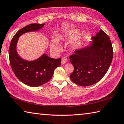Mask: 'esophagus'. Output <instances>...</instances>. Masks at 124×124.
Masks as SVG:
<instances>
[{
	"mask_svg": "<svg viewBox=\"0 0 124 124\" xmlns=\"http://www.w3.org/2000/svg\"><path fill=\"white\" fill-rule=\"evenodd\" d=\"M67 62V58H66V57H63V58H62L61 63L63 64H65V63H66Z\"/></svg>",
	"mask_w": 124,
	"mask_h": 124,
	"instance_id": "1",
	"label": "esophagus"
}]
</instances>
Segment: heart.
<instances>
[{"label":"heart","mask_w":124,"mask_h":124,"mask_svg":"<svg viewBox=\"0 0 124 124\" xmlns=\"http://www.w3.org/2000/svg\"><path fill=\"white\" fill-rule=\"evenodd\" d=\"M50 48H51V49L52 51L57 52L60 51L61 50V47L60 45L56 40H53L51 41V43H50Z\"/></svg>","instance_id":"b5f03b06"}]
</instances>
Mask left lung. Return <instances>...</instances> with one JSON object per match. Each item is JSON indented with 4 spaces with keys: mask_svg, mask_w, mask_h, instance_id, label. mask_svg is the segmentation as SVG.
<instances>
[{
    "mask_svg": "<svg viewBox=\"0 0 124 124\" xmlns=\"http://www.w3.org/2000/svg\"><path fill=\"white\" fill-rule=\"evenodd\" d=\"M74 52L70 57L74 68L70 78L73 83L82 86L99 81L107 72L113 59L110 38L102 29L91 37L88 45Z\"/></svg>",
    "mask_w": 124,
    "mask_h": 124,
    "instance_id": "1",
    "label": "left lung"
}]
</instances>
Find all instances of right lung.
<instances>
[{
	"label": "right lung",
	"instance_id": "add662e5",
	"mask_svg": "<svg viewBox=\"0 0 124 124\" xmlns=\"http://www.w3.org/2000/svg\"><path fill=\"white\" fill-rule=\"evenodd\" d=\"M45 23H33L20 29L12 39L9 50V60L12 70L16 77L24 84L38 87L44 84L51 79L54 70L61 66V58L54 59L43 54L33 61L21 57L17 51V44L20 36L25 33L36 32L41 29Z\"/></svg>",
	"mask_w": 124,
	"mask_h": 124
}]
</instances>
